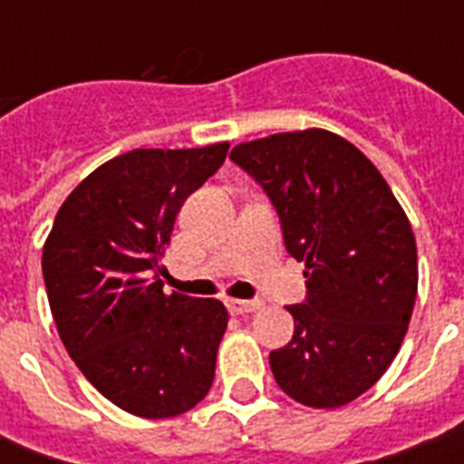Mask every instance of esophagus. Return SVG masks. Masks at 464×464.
I'll return each instance as SVG.
<instances>
[{"label":"esophagus","instance_id":"34e87169","mask_svg":"<svg viewBox=\"0 0 464 464\" xmlns=\"http://www.w3.org/2000/svg\"><path fill=\"white\" fill-rule=\"evenodd\" d=\"M226 305H228V310L236 313V315H243V313H255V310H260L262 301L260 298H247V301H243V298H228Z\"/></svg>","mask_w":464,"mask_h":464}]
</instances>
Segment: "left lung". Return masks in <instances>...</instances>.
Returning a JSON list of instances; mask_svg holds the SVG:
<instances>
[{
	"mask_svg": "<svg viewBox=\"0 0 464 464\" xmlns=\"http://www.w3.org/2000/svg\"><path fill=\"white\" fill-rule=\"evenodd\" d=\"M231 160L276 209L284 246L305 262L294 337L269 353L276 385L332 410L373 388L400 352L417 301V243L378 168L324 130L238 144Z\"/></svg>",
	"mask_w": 464,
	"mask_h": 464,
	"instance_id": "8db88e82",
	"label": "left lung"
}]
</instances>
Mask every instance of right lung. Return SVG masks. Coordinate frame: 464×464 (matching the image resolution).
<instances>
[{"label": "right lung", "instance_id": "add662e5", "mask_svg": "<svg viewBox=\"0 0 464 464\" xmlns=\"http://www.w3.org/2000/svg\"><path fill=\"white\" fill-rule=\"evenodd\" d=\"M226 154L228 141L115 156L64 199L43 247L62 344L101 395L137 417H178L214 382L224 304L166 296L159 275L178 211Z\"/></svg>", "mask_w": 464, "mask_h": 464}]
</instances>
